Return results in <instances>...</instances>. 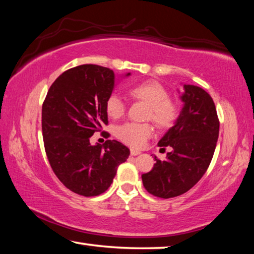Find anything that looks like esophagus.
<instances>
[{
	"instance_id": "esophagus-1",
	"label": "esophagus",
	"mask_w": 254,
	"mask_h": 254,
	"mask_svg": "<svg viewBox=\"0 0 254 254\" xmlns=\"http://www.w3.org/2000/svg\"><path fill=\"white\" fill-rule=\"evenodd\" d=\"M141 152L137 151V150L134 149H131V156H137V154H140Z\"/></svg>"
}]
</instances>
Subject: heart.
Returning <instances> with one entry per match:
<instances>
[{
	"instance_id": "obj_1",
	"label": "heart",
	"mask_w": 254,
	"mask_h": 254,
	"mask_svg": "<svg viewBox=\"0 0 254 254\" xmlns=\"http://www.w3.org/2000/svg\"><path fill=\"white\" fill-rule=\"evenodd\" d=\"M128 95L148 104L145 119L151 120L159 127H171L178 118L177 103L171 100L165 86L157 80H144L132 86L128 89ZM105 109L107 115L112 119H120L126 113V104L117 94L107 97ZM115 133L122 142L133 148H141L152 135L153 127L149 123L127 122L118 127Z\"/></svg>"
}]
</instances>
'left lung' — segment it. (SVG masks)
<instances>
[{
    "mask_svg": "<svg viewBox=\"0 0 254 254\" xmlns=\"http://www.w3.org/2000/svg\"><path fill=\"white\" fill-rule=\"evenodd\" d=\"M184 106L173 127L158 142L159 147H171L165 160L156 159L153 168L142 175L148 192L171 198L183 195L199 182L207 170L220 132L216 107L203 88L184 85L180 95Z\"/></svg>",
    "mask_w": 254,
    "mask_h": 254,
    "instance_id": "obj_1",
    "label": "left lung"
}]
</instances>
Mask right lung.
<instances>
[{
    "instance_id": "obj_1",
    "label": "right lung",
    "mask_w": 254,
    "mask_h": 254,
    "mask_svg": "<svg viewBox=\"0 0 254 254\" xmlns=\"http://www.w3.org/2000/svg\"><path fill=\"white\" fill-rule=\"evenodd\" d=\"M115 83L117 76L110 68L77 66L54 81L42 104L47 158L58 179L75 194L92 197L107 190L118 167L130 154L117 140L103 145L89 142L109 123L105 104Z\"/></svg>"
}]
</instances>
